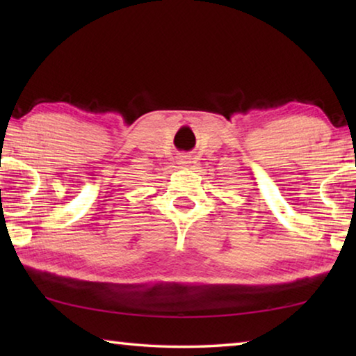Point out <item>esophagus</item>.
Returning a JSON list of instances; mask_svg holds the SVG:
<instances>
[{
	"label": "esophagus",
	"mask_w": 356,
	"mask_h": 356,
	"mask_svg": "<svg viewBox=\"0 0 356 356\" xmlns=\"http://www.w3.org/2000/svg\"><path fill=\"white\" fill-rule=\"evenodd\" d=\"M186 163H188V161H185V160L180 159V163L179 165H186Z\"/></svg>",
	"instance_id": "esophagus-1"
}]
</instances>
